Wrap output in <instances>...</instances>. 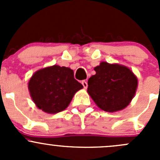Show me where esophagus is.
<instances>
[{
	"label": "esophagus",
	"instance_id": "obj_1",
	"mask_svg": "<svg viewBox=\"0 0 160 160\" xmlns=\"http://www.w3.org/2000/svg\"><path fill=\"white\" fill-rule=\"evenodd\" d=\"M82 85L83 86V88H84V89H87V88H88V82H87L86 80H83V81H82Z\"/></svg>",
	"mask_w": 160,
	"mask_h": 160
}]
</instances>
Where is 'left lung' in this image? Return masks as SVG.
I'll return each mask as SVG.
<instances>
[{
    "instance_id": "obj_1",
    "label": "left lung",
    "mask_w": 160,
    "mask_h": 160,
    "mask_svg": "<svg viewBox=\"0 0 160 160\" xmlns=\"http://www.w3.org/2000/svg\"><path fill=\"white\" fill-rule=\"evenodd\" d=\"M88 80V92L95 104L108 112L126 108L135 96L138 80L125 66L101 62Z\"/></svg>"
}]
</instances>
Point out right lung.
Here are the masks:
<instances>
[{
	"mask_svg": "<svg viewBox=\"0 0 160 160\" xmlns=\"http://www.w3.org/2000/svg\"><path fill=\"white\" fill-rule=\"evenodd\" d=\"M83 85L74 79L68 67L54 65L36 71L28 82V90L35 105L46 113L65 110Z\"/></svg>",
	"mask_w": 160,
	"mask_h": 160,
	"instance_id": "1",
	"label": "right lung"
}]
</instances>
